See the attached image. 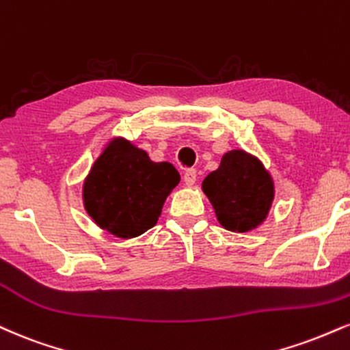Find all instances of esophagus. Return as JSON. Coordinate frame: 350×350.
<instances>
[{"instance_id":"esophagus-1","label":"esophagus","mask_w":350,"mask_h":350,"mask_svg":"<svg viewBox=\"0 0 350 350\" xmlns=\"http://www.w3.org/2000/svg\"><path fill=\"white\" fill-rule=\"evenodd\" d=\"M196 179H197V171L193 170V167H189L184 172V183L187 184V186H193L196 184Z\"/></svg>"}]
</instances>
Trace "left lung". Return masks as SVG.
Here are the masks:
<instances>
[{
	"instance_id": "8db88e82",
	"label": "left lung",
	"mask_w": 350,
	"mask_h": 350,
	"mask_svg": "<svg viewBox=\"0 0 350 350\" xmlns=\"http://www.w3.org/2000/svg\"><path fill=\"white\" fill-rule=\"evenodd\" d=\"M202 189L223 228L239 233L262 223L273 199L269 172L258 159L239 150L221 158L220 167L204 179Z\"/></svg>"
}]
</instances>
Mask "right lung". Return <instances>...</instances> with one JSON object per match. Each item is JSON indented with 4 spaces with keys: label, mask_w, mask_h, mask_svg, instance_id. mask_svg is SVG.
<instances>
[{
    "label": "right lung",
    "mask_w": 350,
    "mask_h": 350,
    "mask_svg": "<svg viewBox=\"0 0 350 350\" xmlns=\"http://www.w3.org/2000/svg\"><path fill=\"white\" fill-rule=\"evenodd\" d=\"M170 163H153L143 150L117 138L96 159L84 180V207L103 230L140 237L157 225L163 204L179 184Z\"/></svg>",
    "instance_id": "obj_1"
}]
</instances>
